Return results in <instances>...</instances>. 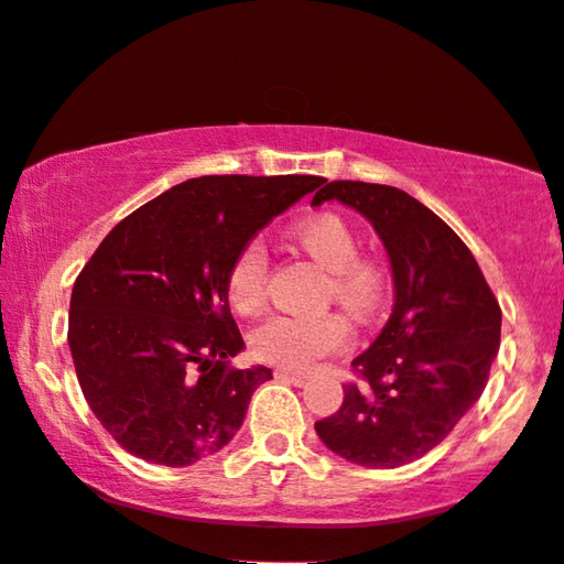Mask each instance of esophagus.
Returning <instances> with one entry per match:
<instances>
[{
  "instance_id": "34e87169",
  "label": "esophagus",
  "mask_w": 564,
  "mask_h": 564,
  "mask_svg": "<svg viewBox=\"0 0 564 564\" xmlns=\"http://www.w3.org/2000/svg\"><path fill=\"white\" fill-rule=\"evenodd\" d=\"M275 379L289 381V384H294V387H304V381H306V377H302V373H294V371H286V369H278Z\"/></svg>"
}]
</instances>
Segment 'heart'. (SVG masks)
<instances>
[{
	"instance_id": "1",
	"label": "heart",
	"mask_w": 564,
	"mask_h": 564,
	"mask_svg": "<svg viewBox=\"0 0 564 564\" xmlns=\"http://www.w3.org/2000/svg\"><path fill=\"white\" fill-rule=\"evenodd\" d=\"M291 239L327 270L325 299H335L352 317L377 310L384 278L371 260L358 258V239L343 216L319 212L299 219ZM268 262L258 242L242 247L227 270V299L239 314H254L265 302ZM350 325L340 314L302 319L268 317L250 333V350L262 364L281 369H310L317 360L348 348Z\"/></svg>"
}]
</instances>
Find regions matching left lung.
I'll use <instances>...</instances> for the list:
<instances>
[{
  "label": "left lung",
  "instance_id": "8db88e82",
  "mask_svg": "<svg viewBox=\"0 0 564 564\" xmlns=\"http://www.w3.org/2000/svg\"><path fill=\"white\" fill-rule=\"evenodd\" d=\"M371 221L392 262V317L352 358L335 415L314 423L329 452L394 469L425 456L479 400L500 348V304L475 254L400 187L335 180L314 193Z\"/></svg>",
  "mask_w": 564,
  "mask_h": 564
}]
</instances>
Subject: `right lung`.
<instances>
[{
	"instance_id": "obj_1",
	"label": "right lung",
	"mask_w": 564,
	"mask_h": 564,
	"mask_svg": "<svg viewBox=\"0 0 564 564\" xmlns=\"http://www.w3.org/2000/svg\"><path fill=\"white\" fill-rule=\"evenodd\" d=\"M325 183L314 175H204L110 229L72 289L69 348L82 394L116 444L187 467L235 438L265 366L245 348L227 270L250 239Z\"/></svg>"
}]
</instances>
